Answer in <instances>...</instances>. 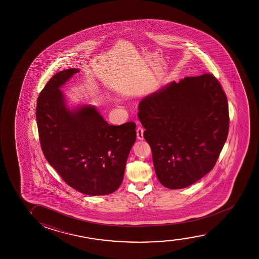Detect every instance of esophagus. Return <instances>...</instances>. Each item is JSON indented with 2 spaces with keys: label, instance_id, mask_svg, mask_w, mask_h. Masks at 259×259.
I'll return each mask as SVG.
<instances>
[{
  "label": "esophagus",
  "instance_id": "esophagus-1",
  "mask_svg": "<svg viewBox=\"0 0 259 259\" xmlns=\"http://www.w3.org/2000/svg\"><path fill=\"white\" fill-rule=\"evenodd\" d=\"M136 132H137V138H138L139 140H143V132H144L143 128H142V126H138Z\"/></svg>",
  "mask_w": 259,
  "mask_h": 259
}]
</instances>
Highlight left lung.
Returning a JSON list of instances; mask_svg holds the SVG:
<instances>
[{"mask_svg": "<svg viewBox=\"0 0 259 259\" xmlns=\"http://www.w3.org/2000/svg\"><path fill=\"white\" fill-rule=\"evenodd\" d=\"M139 119L163 187L180 189L212 170L227 141L229 111L215 76L172 81L141 101Z\"/></svg>", "mask_w": 259, "mask_h": 259, "instance_id": "1", "label": "left lung"}]
</instances>
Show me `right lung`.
<instances>
[{"label":"right lung","instance_id":"1","mask_svg":"<svg viewBox=\"0 0 259 259\" xmlns=\"http://www.w3.org/2000/svg\"><path fill=\"white\" fill-rule=\"evenodd\" d=\"M78 69L54 75L37 99L36 120L43 154L70 187L88 195L120 187L136 140V124L111 125L91 105L68 108L60 88Z\"/></svg>","mask_w":259,"mask_h":259}]
</instances>
